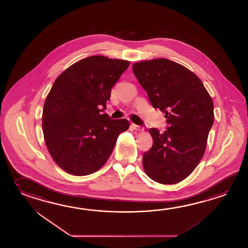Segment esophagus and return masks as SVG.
I'll list each match as a JSON object with an SVG mask.
<instances>
[{
	"mask_svg": "<svg viewBox=\"0 0 248 248\" xmlns=\"http://www.w3.org/2000/svg\"><path fill=\"white\" fill-rule=\"evenodd\" d=\"M132 126L134 127V129L136 131L142 132L144 130V127L141 126H137L136 124H132Z\"/></svg>",
	"mask_w": 248,
	"mask_h": 248,
	"instance_id": "esophagus-1",
	"label": "esophagus"
}]
</instances>
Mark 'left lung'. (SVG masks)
Returning <instances> with one entry per match:
<instances>
[{
    "label": "left lung",
    "instance_id": "1",
    "mask_svg": "<svg viewBox=\"0 0 248 248\" xmlns=\"http://www.w3.org/2000/svg\"><path fill=\"white\" fill-rule=\"evenodd\" d=\"M133 72L168 125L163 134L150 128L153 145L143 153V169L160 184L180 182L203 156L213 126V101L195 74L170 60L134 63Z\"/></svg>",
    "mask_w": 248,
    "mask_h": 248
}]
</instances>
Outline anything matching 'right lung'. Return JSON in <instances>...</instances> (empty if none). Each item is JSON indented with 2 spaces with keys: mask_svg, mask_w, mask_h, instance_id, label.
Instances as JSON below:
<instances>
[{
  "mask_svg": "<svg viewBox=\"0 0 248 248\" xmlns=\"http://www.w3.org/2000/svg\"><path fill=\"white\" fill-rule=\"evenodd\" d=\"M129 62L94 55L71 65L54 81L45 101L42 128L50 155L70 174H91L112 154L126 119L103 113L111 90Z\"/></svg>",
  "mask_w": 248,
  "mask_h": 248,
  "instance_id": "add662e5",
  "label": "right lung"
}]
</instances>
